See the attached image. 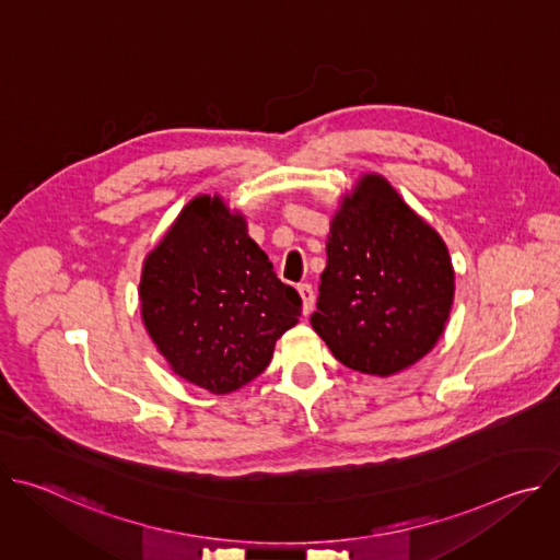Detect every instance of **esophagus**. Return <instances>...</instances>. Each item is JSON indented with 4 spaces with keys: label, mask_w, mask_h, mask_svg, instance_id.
I'll return each mask as SVG.
<instances>
[{
    "label": "esophagus",
    "mask_w": 560,
    "mask_h": 560,
    "mask_svg": "<svg viewBox=\"0 0 560 560\" xmlns=\"http://www.w3.org/2000/svg\"><path fill=\"white\" fill-rule=\"evenodd\" d=\"M299 294H301V301H303V314H310L312 307H314V290L310 283H301L299 288Z\"/></svg>",
    "instance_id": "esophagus-1"
}]
</instances>
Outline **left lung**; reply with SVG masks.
Returning <instances> with one entry per match:
<instances>
[{"mask_svg":"<svg viewBox=\"0 0 560 560\" xmlns=\"http://www.w3.org/2000/svg\"><path fill=\"white\" fill-rule=\"evenodd\" d=\"M314 332L348 368L392 376L441 339L454 303V266L441 234L383 175L341 195L326 242Z\"/></svg>","mask_w":560,"mask_h":560,"instance_id":"8db88e82","label":"left lung"}]
</instances>
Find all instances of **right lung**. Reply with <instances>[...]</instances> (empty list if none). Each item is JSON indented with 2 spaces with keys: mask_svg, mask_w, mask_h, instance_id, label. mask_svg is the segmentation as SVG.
Listing matches in <instances>:
<instances>
[{
  "mask_svg": "<svg viewBox=\"0 0 560 560\" xmlns=\"http://www.w3.org/2000/svg\"><path fill=\"white\" fill-rule=\"evenodd\" d=\"M145 332L184 381L230 394L259 376L299 324L301 296L272 272L246 214L221 195L192 197L143 259Z\"/></svg>",
  "mask_w": 560,
  "mask_h": 560,
  "instance_id": "obj_1",
  "label": "right lung"
}]
</instances>
